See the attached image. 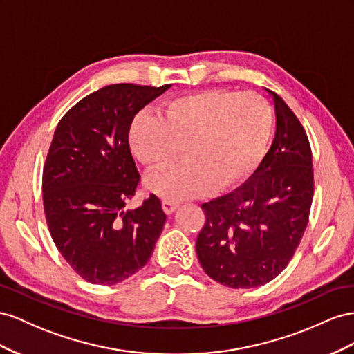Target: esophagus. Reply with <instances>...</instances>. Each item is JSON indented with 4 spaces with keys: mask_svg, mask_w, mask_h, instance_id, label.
Segmentation results:
<instances>
[{
    "mask_svg": "<svg viewBox=\"0 0 354 354\" xmlns=\"http://www.w3.org/2000/svg\"><path fill=\"white\" fill-rule=\"evenodd\" d=\"M178 207H179V203H175V201H169V200H163V210H165V214L171 215Z\"/></svg>",
    "mask_w": 354,
    "mask_h": 354,
    "instance_id": "1",
    "label": "esophagus"
}]
</instances>
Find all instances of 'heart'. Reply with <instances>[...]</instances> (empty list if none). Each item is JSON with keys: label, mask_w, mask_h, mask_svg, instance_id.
Returning <instances> with one entry per match:
<instances>
[{"label": "heart", "mask_w": 354, "mask_h": 354, "mask_svg": "<svg viewBox=\"0 0 354 354\" xmlns=\"http://www.w3.org/2000/svg\"><path fill=\"white\" fill-rule=\"evenodd\" d=\"M271 130L264 97L210 88L167 99L161 118L139 113L129 127V144L151 170L166 167L184 148V161L147 179L157 196L180 201L243 183L264 156Z\"/></svg>", "instance_id": "1"}]
</instances>
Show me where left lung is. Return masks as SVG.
I'll return each mask as SVG.
<instances>
[{"label": "left lung", "mask_w": 354, "mask_h": 354, "mask_svg": "<svg viewBox=\"0 0 354 354\" xmlns=\"http://www.w3.org/2000/svg\"><path fill=\"white\" fill-rule=\"evenodd\" d=\"M272 96L276 135L243 185L201 205L206 222L196 252L218 283L249 289L286 268L304 234L315 193L311 148L304 127L279 95Z\"/></svg>", "instance_id": "obj_1"}]
</instances>
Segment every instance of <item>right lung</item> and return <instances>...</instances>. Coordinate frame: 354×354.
<instances>
[{"mask_svg": "<svg viewBox=\"0 0 354 354\" xmlns=\"http://www.w3.org/2000/svg\"><path fill=\"white\" fill-rule=\"evenodd\" d=\"M170 84H111L59 121L43 170L48 231L60 255L93 285L133 276L153 255L166 222L157 196L124 210L140 175L130 153L135 115Z\"/></svg>", "mask_w": 354, "mask_h": 354, "instance_id": "obj_1", "label": "right lung"}]
</instances>
